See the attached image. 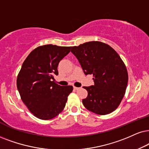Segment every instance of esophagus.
Returning a JSON list of instances; mask_svg holds the SVG:
<instances>
[{
  "mask_svg": "<svg viewBox=\"0 0 149 149\" xmlns=\"http://www.w3.org/2000/svg\"><path fill=\"white\" fill-rule=\"evenodd\" d=\"M79 88H80L79 87H76V86H73V89L76 90V91H77V90H78Z\"/></svg>",
  "mask_w": 149,
  "mask_h": 149,
  "instance_id": "esophagus-1",
  "label": "esophagus"
}]
</instances>
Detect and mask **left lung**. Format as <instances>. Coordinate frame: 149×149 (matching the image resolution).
<instances>
[{
	"mask_svg": "<svg viewBox=\"0 0 149 149\" xmlns=\"http://www.w3.org/2000/svg\"><path fill=\"white\" fill-rule=\"evenodd\" d=\"M86 75L92 74L95 84L84 86L88 95L82 100L86 109L97 115H107L116 110L124 97L128 83L125 64L109 45L91 41L71 47Z\"/></svg>",
	"mask_w": 149,
	"mask_h": 149,
	"instance_id": "1",
	"label": "left lung"
}]
</instances>
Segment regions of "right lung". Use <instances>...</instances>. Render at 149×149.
I'll use <instances>...</instances> for the list:
<instances>
[{"label": "right lung", "mask_w": 149, "mask_h": 149, "mask_svg": "<svg viewBox=\"0 0 149 149\" xmlns=\"http://www.w3.org/2000/svg\"><path fill=\"white\" fill-rule=\"evenodd\" d=\"M71 47L46 45L34 49L24 60L17 76L20 98L33 116L40 120L55 118L63 111L72 86H60L54 80L60 61Z\"/></svg>", "instance_id": "right-lung-1"}]
</instances>
